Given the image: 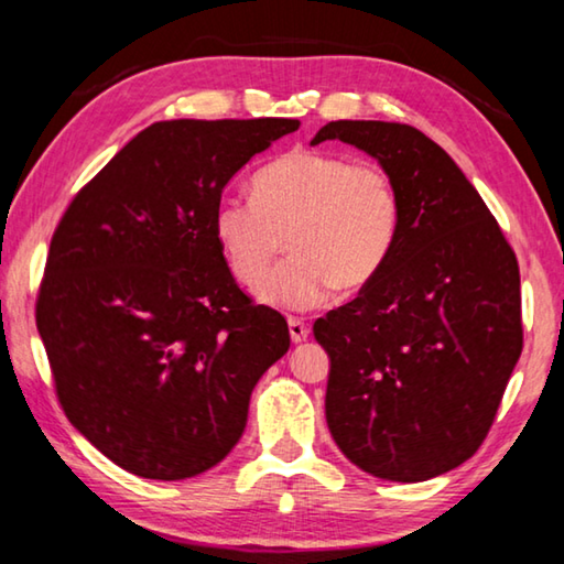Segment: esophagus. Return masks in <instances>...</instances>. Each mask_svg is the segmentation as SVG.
<instances>
[{
	"mask_svg": "<svg viewBox=\"0 0 564 564\" xmlns=\"http://www.w3.org/2000/svg\"><path fill=\"white\" fill-rule=\"evenodd\" d=\"M289 333H291V340L293 343H303L305 338H308V333H311V328H308V323H303L301 318H289Z\"/></svg>",
	"mask_w": 564,
	"mask_h": 564,
	"instance_id": "obj_1",
	"label": "esophagus"
}]
</instances>
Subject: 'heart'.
Instances as JSON below:
<instances>
[{"label": "heart", "mask_w": 564, "mask_h": 564, "mask_svg": "<svg viewBox=\"0 0 564 564\" xmlns=\"http://www.w3.org/2000/svg\"><path fill=\"white\" fill-rule=\"evenodd\" d=\"M400 231V196L380 164L293 149L253 178V198L224 196L214 236L238 281L275 308L308 311L336 285L358 291L383 271ZM283 242L292 256L265 272Z\"/></svg>", "instance_id": "1"}]
</instances>
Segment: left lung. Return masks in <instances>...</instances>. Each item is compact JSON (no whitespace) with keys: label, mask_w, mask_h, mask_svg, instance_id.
<instances>
[{"label":"left lung","mask_w":564,"mask_h":564,"mask_svg":"<svg viewBox=\"0 0 564 564\" xmlns=\"http://www.w3.org/2000/svg\"><path fill=\"white\" fill-rule=\"evenodd\" d=\"M393 176L400 231L358 299L313 333L330 356L326 420L352 465L420 482L477 453L522 352L520 265L455 161L398 121H330Z\"/></svg>","instance_id":"8db88e82"}]
</instances>
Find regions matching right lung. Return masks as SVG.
<instances>
[{
    "label": "right lung",
    "mask_w": 564,
    "mask_h": 564,
    "mask_svg": "<svg viewBox=\"0 0 564 564\" xmlns=\"http://www.w3.org/2000/svg\"><path fill=\"white\" fill-rule=\"evenodd\" d=\"M295 119H176L137 133L66 206L36 293L64 415L133 475L184 480L238 443L259 378L291 346L238 289L214 212Z\"/></svg>",
    "instance_id": "obj_1"
}]
</instances>
